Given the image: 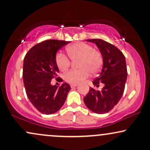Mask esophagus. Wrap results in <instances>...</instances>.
Segmentation results:
<instances>
[{
	"instance_id": "obj_1",
	"label": "esophagus",
	"mask_w": 150,
	"mask_h": 150,
	"mask_svg": "<svg viewBox=\"0 0 150 150\" xmlns=\"http://www.w3.org/2000/svg\"><path fill=\"white\" fill-rule=\"evenodd\" d=\"M77 84H71V85H70V87H71V88H74V87H77Z\"/></svg>"
}]
</instances>
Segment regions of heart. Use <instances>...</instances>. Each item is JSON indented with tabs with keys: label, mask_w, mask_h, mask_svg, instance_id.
Returning a JSON list of instances; mask_svg holds the SVG:
<instances>
[{
	"label": "heart",
	"mask_w": 150,
	"mask_h": 150,
	"mask_svg": "<svg viewBox=\"0 0 150 150\" xmlns=\"http://www.w3.org/2000/svg\"><path fill=\"white\" fill-rule=\"evenodd\" d=\"M66 51L72 61H77L80 69L72 70L64 75V80L70 84H79L89 77V73H98L103 63V58L99 51L92 46L82 42H77L66 48ZM56 63L58 69L65 71L70 65V59L62 53L56 56Z\"/></svg>",
	"instance_id": "b5f03b06"
}]
</instances>
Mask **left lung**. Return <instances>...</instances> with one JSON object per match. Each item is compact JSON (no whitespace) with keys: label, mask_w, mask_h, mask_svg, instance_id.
<instances>
[{"label":"left lung","mask_w":150,"mask_h":150,"mask_svg":"<svg viewBox=\"0 0 150 150\" xmlns=\"http://www.w3.org/2000/svg\"><path fill=\"white\" fill-rule=\"evenodd\" d=\"M87 41L97 46L103 57L101 72L93 81V85L99 87V84L103 83L104 85L101 90L90 87L84 97V102L93 112L102 114L113 109L123 96L127 79L125 58L118 48L102 39Z\"/></svg>","instance_id":"8db88e82"}]
</instances>
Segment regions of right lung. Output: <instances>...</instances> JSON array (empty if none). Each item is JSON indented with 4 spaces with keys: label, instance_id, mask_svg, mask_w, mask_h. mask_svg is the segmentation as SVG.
Returning a JSON list of instances; mask_svg holds the SVG:
<instances>
[{
    "label": "right lung",
    "instance_id": "add662e5",
    "mask_svg": "<svg viewBox=\"0 0 150 150\" xmlns=\"http://www.w3.org/2000/svg\"><path fill=\"white\" fill-rule=\"evenodd\" d=\"M68 43L55 39L44 41L34 46L24 58L22 75L26 94L34 107L44 114L57 112L71 89L66 82L60 87L51 84L59 72L56 53Z\"/></svg>",
    "mask_w": 150,
    "mask_h": 150
}]
</instances>
